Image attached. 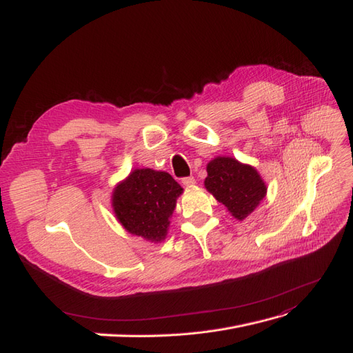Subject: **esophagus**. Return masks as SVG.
Returning <instances> with one entry per match:
<instances>
[{
  "label": "esophagus",
  "instance_id": "1",
  "mask_svg": "<svg viewBox=\"0 0 353 353\" xmlns=\"http://www.w3.org/2000/svg\"><path fill=\"white\" fill-rule=\"evenodd\" d=\"M181 183H183L186 188H192V186L196 185V180L193 177H185L183 180H181Z\"/></svg>",
  "mask_w": 353,
  "mask_h": 353
}]
</instances>
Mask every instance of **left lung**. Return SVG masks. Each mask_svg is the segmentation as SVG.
I'll return each mask as SVG.
<instances>
[{
  "label": "left lung",
  "instance_id": "left-lung-1",
  "mask_svg": "<svg viewBox=\"0 0 353 353\" xmlns=\"http://www.w3.org/2000/svg\"><path fill=\"white\" fill-rule=\"evenodd\" d=\"M207 173L203 186L239 221L252 214L267 195L258 170L233 157H215L207 164Z\"/></svg>",
  "mask_w": 353,
  "mask_h": 353
}]
</instances>
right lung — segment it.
I'll use <instances>...</instances> for the list:
<instances>
[{"instance_id": "add662e5", "label": "right lung", "mask_w": 353, "mask_h": 353, "mask_svg": "<svg viewBox=\"0 0 353 353\" xmlns=\"http://www.w3.org/2000/svg\"><path fill=\"white\" fill-rule=\"evenodd\" d=\"M183 188L168 173L134 168L112 189L111 207L124 230L161 243Z\"/></svg>"}]
</instances>
